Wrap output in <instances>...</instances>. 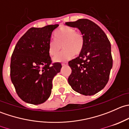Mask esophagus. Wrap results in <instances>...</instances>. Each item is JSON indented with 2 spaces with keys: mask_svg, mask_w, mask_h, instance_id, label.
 <instances>
[{
  "mask_svg": "<svg viewBox=\"0 0 129 129\" xmlns=\"http://www.w3.org/2000/svg\"><path fill=\"white\" fill-rule=\"evenodd\" d=\"M67 64H68V63H67V62H63V63H62V66H67Z\"/></svg>",
  "mask_w": 129,
  "mask_h": 129,
  "instance_id": "34e87169",
  "label": "esophagus"
}]
</instances>
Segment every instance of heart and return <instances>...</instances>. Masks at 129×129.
I'll return each instance as SVG.
<instances>
[{
  "label": "heart",
  "instance_id": "obj_1",
  "mask_svg": "<svg viewBox=\"0 0 129 129\" xmlns=\"http://www.w3.org/2000/svg\"><path fill=\"white\" fill-rule=\"evenodd\" d=\"M54 40L49 44V54L50 56H57L61 50L63 51L54 58L56 62H63L81 53L84 46V37L79 31L72 27L63 26L54 34Z\"/></svg>",
  "mask_w": 129,
  "mask_h": 129
}]
</instances>
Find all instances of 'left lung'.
Segmentation results:
<instances>
[{
	"instance_id": "1",
	"label": "left lung",
	"mask_w": 129,
	"mask_h": 129,
	"mask_svg": "<svg viewBox=\"0 0 129 129\" xmlns=\"http://www.w3.org/2000/svg\"><path fill=\"white\" fill-rule=\"evenodd\" d=\"M66 24L79 28L84 37L82 51L79 57L69 62L72 69L69 84L80 94H95L107 84L112 67L110 41L101 27L89 19Z\"/></svg>"
}]
</instances>
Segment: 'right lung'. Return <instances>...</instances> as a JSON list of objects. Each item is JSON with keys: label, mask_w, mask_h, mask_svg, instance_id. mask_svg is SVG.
<instances>
[{"label": "right lung", "mask_w": 129, "mask_h": 129, "mask_svg": "<svg viewBox=\"0 0 129 129\" xmlns=\"http://www.w3.org/2000/svg\"><path fill=\"white\" fill-rule=\"evenodd\" d=\"M58 25L29 28L15 47L10 61V79L19 97L24 102L37 105L50 97L52 79L62 67L52 63L49 44Z\"/></svg>", "instance_id": "right-lung-1"}]
</instances>
